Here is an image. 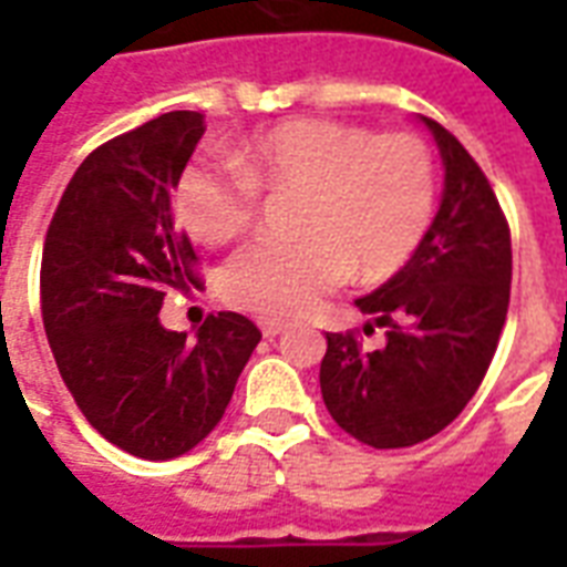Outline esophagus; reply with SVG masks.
Instances as JSON below:
<instances>
[{
  "instance_id": "1",
  "label": "esophagus",
  "mask_w": 567,
  "mask_h": 567,
  "mask_svg": "<svg viewBox=\"0 0 567 567\" xmlns=\"http://www.w3.org/2000/svg\"><path fill=\"white\" fill-rule=\"evenodd\" d=\"M258 329H261V336L265 338H276V336H282L285 329H288V323H285V320L265 318V320H258Z\"/></svg>"
}]
</instances>
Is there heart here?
<instances>
[{
    "mask_svg": "<svg viewBox=\"0 0 567 567\" xmlns=\"http://www.w3.org/2000/svg\"><path fill=\"white\" fill-rule=\"evenodd\" d=\"M188 164L176 185L185 229L220 247L249 229L258 188L300 190L297 240H261L223 270V297L265 318H300L350 274L382 279L412 258L432 220L435 164L417 135L285 120L231 155Z\"/></svg>",
    "mask_w": 567,
    "mask_h": 567,
    "instance_id": "b5f03b06",
    "label": "heart"
}]
</instances>
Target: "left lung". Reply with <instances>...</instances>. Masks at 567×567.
<instances>
[{
	"label": "left lung",
	"instance_id": "8db88e82",
	"mask_svg": "<svg viewBox=\"0 0 567 567\" xmlns=\"http://www.w3.org/2000/svg\"><path fill=\"white\" fill-rule=\"evenodd\" d=\"M444 190L412 258L355 306L385 327L364 353L353 332H327L320 394L344 432L377 450L412 447L456 421L476 394L506 323L509 226L485 173L435 120Z\"/></svg>",
	"mask_w": 567,
	"mask_h": 567
}]
</instances>
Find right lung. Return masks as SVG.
I'll return each mask as SVG.
<instances>
[{"mask_svg": "<svg viewBox=\"0 0 567 567\" xmlns=\"http://www.w3.org/2000/svg\"><path fill=\"white\" fill-rule=\"evenodd\" d=\"M203 132V114L171 111L93 150L43 244L40 311L61 379L102 439L150 462L188 453L220 423L261 341L235 311L194 338L158 318L164 293L196 285L173 190Z\"/></svg>", "mask_w": 567, "mask_h": 567, "instance_id": "add662e5", "label": "right lung"}]
</instances>
